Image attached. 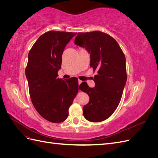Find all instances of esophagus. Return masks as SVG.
Returning a JSON list of instances; mask_svg holds the SVG:
<instances>
[{"mask_svg":"<svg viewBox=\"0 0 158 158\" xmlns=\"http://www.w3.org/2000/svg\"><path fill=\"white\" fill-rule=\"evenodd\" d=\"M82 81H81V80H78V85H80V84L81 83H82Z\"/></svg>","mask_w":158,"mask_h":158,"instance_id":"1","label":"esophagus"}]
</instances>
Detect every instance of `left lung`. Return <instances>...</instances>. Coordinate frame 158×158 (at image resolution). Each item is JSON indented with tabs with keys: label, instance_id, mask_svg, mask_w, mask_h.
Instances as JSON below:
<instances>
[{
	"label": "left lung",
	"instance_id": "left-lung-1",
	"mask_svg": "<svg viewBox=\"0 0 158 158\" xmlns=\"http://www.w3.org/2000/svg\"><path fill=\"white\" fill-rule=\"evenodd\" d=\"M74 44L87 50L90 66L98 70L94 88L85 82L79 86L89 98L83 107L84 116L94 123L106 120L118 107L127 82L125 56L114 38L99 31L78 33Z\"/></svg>",
	"mask_w": 158,
	"mask_h": 158
}]
</instances>
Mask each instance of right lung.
Listing matches in <instances>:
<instances>
[{"label": "right lung", "mask_w": 158, "mask_h": 158, "mask_svg": "<svg viewBox=\"0 0 158 158\" xmlns=\"http://www.w3.org/2000/svg\"><path fill=\"white\" fill-rule=\"evenodd\" d=\"M76 33L50 31L41 35L28 53L26 76L36 111L51 123H61L78 92V80L59 78L62 55Z\"/></svg>", "instance_id": "obj_1"}]
</instances>
